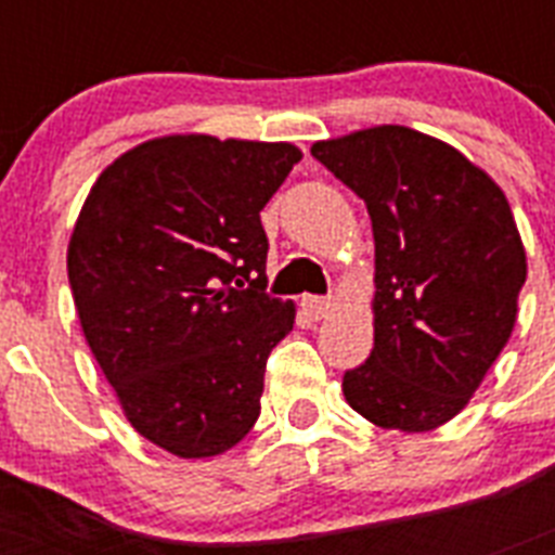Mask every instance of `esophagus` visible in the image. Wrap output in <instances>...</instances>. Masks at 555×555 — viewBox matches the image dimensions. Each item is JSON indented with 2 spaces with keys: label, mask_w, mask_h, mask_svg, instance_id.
<instances>
[{
  "label": "esophagus",
  "mask_w": 555,
  "mask_h": 555,
  "mask_svg": "<svg viewBox=\"0 0 555 555\" xmlns=\"http://www.w3.org/2000/svg\"><path fill=\"white\" fill-rule=\"evenodd\" d=\"M302 308L311 320H325L327 313H331L333 302L325 300V297H302Z\"/></svg>",
  "instance_id": "esophagus-1"
}]
</instances>
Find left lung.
I'll return each instance as SVG.
<instances>
[{
    "instance_id": "obj_1",
    "label": "left lung",
    "mask_w": 555,
    "mask_h": 555,
    "mask_svg": "<svg viewBox=\"0 0 555 555\" xmlns=\"http://www.w3.org/2000/svg\"><path fill=\"white\" fill-rule=\"evenodd\" d=\"M311 155L364 199L375 235V347L345 372L347 403L380 428L453 420L517 322L526 249L506 194L459 150L384 125Z\"/></svg>"
}]
</instances>
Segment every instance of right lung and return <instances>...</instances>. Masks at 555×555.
Listing matches in <instances>:
<instances>
[{"mask_svg": "<svg viewBox=\"0 0 555 555\" xmlns=\"http://www.w3.org/2000/svg\"><path fill=\"white\" fill-rule=\"evenodd\" d=\"M302 152L166 135L113 160L68 242L80 325L125 416L180 459L238 444L294 306L267 294L261 210Z\"/></svg>", "mask_w": 555, "mask_h": 555, "instance_id": "1", "label": "right lung"}]
</instances>
